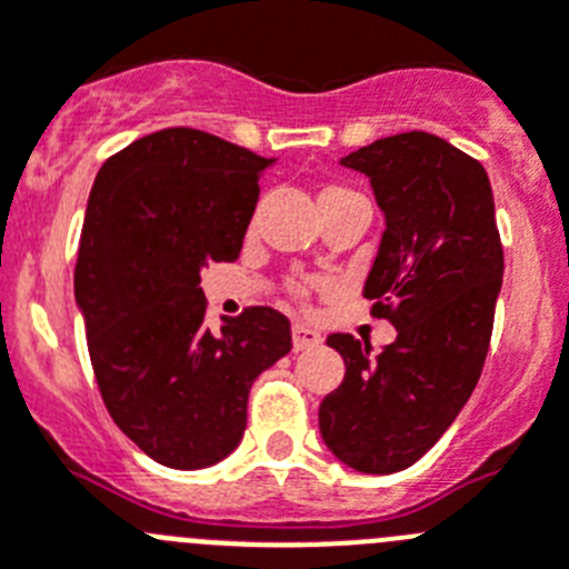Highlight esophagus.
Listing matches in <instances>:
<instances>
[{
	"label": "esophagus",
	"instance_id": "1",
	"mask_svg": "<svg viewBox=\"0 0 569 569\" xmlns=\"http://www.w3.org/2000/svg\"><path fill=\"white\" fill-rule=\"evenodd\" d=\"M291 342H295V351H306V348L320 346L322 337L320 331L309 329V326H303V322H295V329H291Z\"/></svg>",
	"mask_w": 569,
	"mask_h": 569
}]
</instances>
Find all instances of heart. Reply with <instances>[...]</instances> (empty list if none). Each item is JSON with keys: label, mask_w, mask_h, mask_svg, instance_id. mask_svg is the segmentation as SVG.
<instances>
[{"label": "heart", "mask_w": 569, "mask_h": 569, "mask_svg": "<svg viewBox=\"0 0 569 569\" xmlns=\"http://www.w3.org/2000/svg\"><path fill=\"white\" fill-rule=\"evenodd\" d=\"M331 196H351V189H346V187H326L320 192V198H331ZM295 291H297V295H306V286L297 283Z\"/></svg>", "instance_id": "1"}]
</instances>
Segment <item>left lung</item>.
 Returning <instances> with one entry per match:
<instances>
[{"label":"left lung","instance_id":"1","mask_svg":"<svg viewBox=\"0 0 569 569\" xmlns=\"http://www.w3.org/2000/svg\"><path fill=\"white\" fill-rule=\"evenodd\" d=\"M371 181L386 232L362 295L397 340L373 355L331 335L346 377L320 402L322 442L360 473H397L431 450L473 393L505 274L493 189L476 158L413 130L342 158Z\"/></svg>","mask_w":569,"mask_h":569}]
</instances>
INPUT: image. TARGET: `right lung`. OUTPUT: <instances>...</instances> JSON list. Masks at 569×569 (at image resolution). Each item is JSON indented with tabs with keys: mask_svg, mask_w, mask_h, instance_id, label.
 <instances>
[{
	"mask_svg": "<svg viewBox=\"0 0 569 569\" xmlns=\"http://www.w3.org/2000/svg\"><path fill=\"white\" fill-rule=\"evenodd\" d=\"M274 158L170 127L110 156L76 260L96 382L112 422L176 470L221 462L247 431L249 388L291 351L280 311L252 306L209 331L201 269L234 260Z\"/></svg>",
	"mask_w": 569,
	"mask_h": 569,
	"instance_id": "1",
	"label": "right lung"
}]
</instances>
